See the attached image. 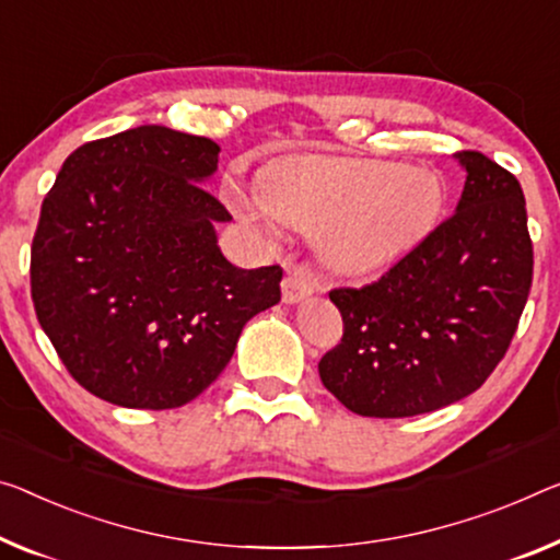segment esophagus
I'll return each instance as SVG.
<instances>
[{
    "mask_svg": "<svg viewBox=\"0 0 560 560\" xmlns=\"http://www.w3.org/2000/svg\"><path fill=\"white\" fill-rule=\"evenodd\" d=\"M313 292H315L313 280H310V275L303 268L288 270L285 280H282V300H285L288 305L300 303V300L313 295Z\"/></svg>",
    "mask_w": 560,
    "mask_h": 560,
    "instance_id": "1",
    "label": "esophagus"
}]
</instances>
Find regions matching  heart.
<instances>
[{
  "instance_id": "obj_1",
  "label": "heart",
  "mask_w": 560,
  "mask_h": 560,
  "mask_svg": "<svg viewBox=\"0 0 560 560\" xmlns=\"http://www.w3.org/2000/svg\"><path fill=\"white\" fill-rule=\"evenodd\" d=\"M441 210L443 187L433 172L338 154L275 162L265 172L262 202H240V214L272 235L280 222L320 232L323 262L342 278L390 270L430 235Z\"/></svg>"
}]
</instances>
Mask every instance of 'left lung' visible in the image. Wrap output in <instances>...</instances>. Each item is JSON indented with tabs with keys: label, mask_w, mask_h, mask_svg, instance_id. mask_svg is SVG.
<instances>
[{
	"label": "left lung",
	"mask_w": 560,
	"mask_h": 560,
	"mask_svg": "<svg viewBox=\"0 0 560 560\" xmlns=\"http://www.w3.org/2000/svg\"><path fill=\"white\" fill-rule=\"evenodd\" d=\"M455 214L373 285L340 288L342 340L320 381L365 418H408L478 390L509 350L533 280L523 190L480 152H458Z\"/></svg>",
	"instance_id": "8db88e82"
}]
</instances>
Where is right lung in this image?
Instances as JSON below:
<instances>
[{
    "instance_id": "add662e5",
    "label": "right lung",
    "mask_w": 560,
    "mask_h": 560,
    "mask_svg": "<svg viewBox=\"0 0 560 560\" xmlns=\"http://www.w3.org/2000/svg\"><path fill=\"white\" fill-rule=\"evenodd\" d=\"M220 148L142 125L77 148L42 202L32 300L84 390L122 408L197 398L245 323L280 303L282 270L235 268L218 245L230 212L205 190Z\"/></svg>"
}]
</instances>
